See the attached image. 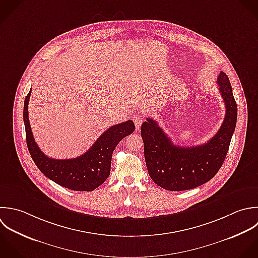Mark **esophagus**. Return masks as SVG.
Here are the masks:
<instances>
[{
  "instance_id": "1",
  "label": "esophagus",
  "mask_w": 258,
  "mask_h": 258,
  "mask_svg": "<svg viewBox=\"0 0 258 258\" xmlns=\"http://www.w3.org/2000/svg\"><path fill=\"white\" fill-rule=\"evenodd\" d=\"M133 120L135 122V125L137 127V130H139L143 123L144 120V113L142 112H137L134 116H133Z\"/></svg>"
}]
</instances>
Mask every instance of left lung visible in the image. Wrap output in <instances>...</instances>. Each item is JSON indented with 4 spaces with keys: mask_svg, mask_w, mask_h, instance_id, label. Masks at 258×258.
I'll return each instance as SVG.
<instances>
[{
    "mask_svg": "<svg viewBox=\"0 0 258 258\" xmlns=\"http://www.w3.org/2000/svg\"><path fill=\"white\" fill-rule=\"evenodd\" d=\"M217 83L225 103V117L216 135L204 145L175 146L153 118L142 124L147 168L151 179L163 189H194L210 181L223 165L236 126L237 104L226 73L220 72Z\"/></svg>",
    "mask_w": 258,
    "mask_h": 258,
    "instance_id": "left-lung-1",
    "label": "left lung"
}]
</instances>
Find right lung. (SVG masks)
<instances>
[{"label": "right lung", "mask_w": 258, "mask_h": 258, "mask_svg": "<svg viewBox=\"0 0 258 258\" xmlns=\"http://www.w3.org/2000/svg\"><path fill=\"white\" fill-rule=\"evenodd\" d=\"M31 90L24 101V123L29 153L38 169L56 184L73 191H93L110 174L113 150L117 144L135 131L133 120H127L106 130L83 155L67 160L47 157L37 146L29 122L28 103Z\"/></svg>", "instance_id": "obj_1"}]
</instances>
